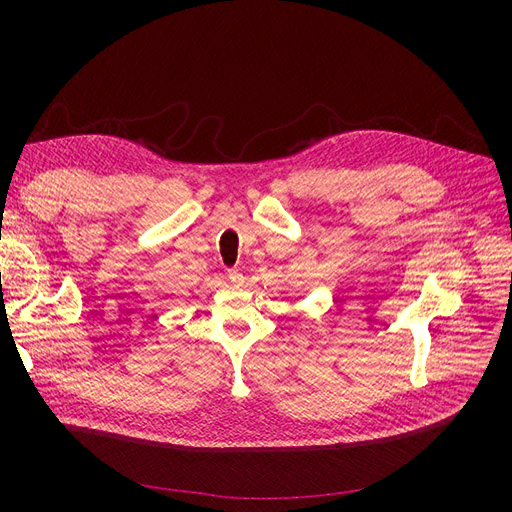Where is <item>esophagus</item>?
<instances>
[{"mask_svg":"<svg viewBox=\"0 0 512 512\" xmlns=\"http://www.w3.org/2000/svg\"><path fill=\"white\" fill-rule=\"evenodd\" d=\"M228 280L234 284V286H240L242 284V274L238 270H230L228 272Z\"/></svg>","mask_w":512,"mask_h":512,"instance_id":"1","label":"esophagus"}]
</instances>
